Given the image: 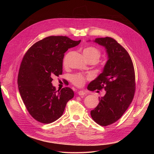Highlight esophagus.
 Wrapping results in <instances>:
<instances>
[{"label": "esophagus", "instance_id": "obj_1", "mask_svg": "<svg viewBox=\"0 0 154 154\" xmlns=\"http://www.w3.org/2000/svg\"><path fill=\"white\" fill-rule=\"evenodd\" d=\"M78 94L79 95V96H84L86 93H85V91H78Z\"/></svg>", "mask_w": 154, "mask_h": 154}]
</instances>
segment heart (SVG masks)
Returning <instances> with one entry per match:
<instances>
[{"instance_id":"1","label":"heart","mask_w":154,"mask_h":154,"mask_svg":"<svg viewBox=\"0 0 154 154\" xmlns=\"http://www.w3.org/2000/svg\"><path fill=\"white\" fill-rule=\"evenodd\" d=\"M83 54L86 59H94L96 61H98L100 57V53L99 51L93 46H90L85 48L83 50ZM88 79V77H85L80 74L72 75L70 76L69 78L71 83L77 87L83 86L85 85L86 80Z\"/></svg>"}]
</instances>
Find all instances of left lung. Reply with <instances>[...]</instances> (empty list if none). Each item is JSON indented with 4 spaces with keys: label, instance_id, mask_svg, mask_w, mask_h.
I'll return each instance as SVG.
<instances>
[{
    "label": "left lung",
    "instance_id": "8db88e82",
    "mask_svg": "<svg viewBox=\"0 0 154 154\" xmlns=\"http://www.w3.org/2000/svg\"><path fill=\"white\" fill-rule=\"evenodd\" d=\"M94 42L106 49L108 60L103 72L88 90H105L97 106L91 111L93 119L101 126L116 122L132 102L135 93V74L134 64L128 52L115 39L98 38Z\"/></svg>",
    "mask_w": 154,
    "mask_h": 154
}]
</instances>
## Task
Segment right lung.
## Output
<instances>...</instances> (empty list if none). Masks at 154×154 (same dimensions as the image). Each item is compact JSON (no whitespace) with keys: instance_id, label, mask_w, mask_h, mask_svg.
<instances>
[{"instance_id":"obj_1","label":"right lung","mask_w":154,"mask_h":154,"mask_svg":"<svg viewBox=\"0 0 154 154\" xmlns=\"http://www.w3.org/2000/svg\"><path fill=\"white\" fill-rule=\"evenodd\" d=\"M80 42V40L73 41L67 36H50L35 42L22 60L18 88L29 114L37 121H55L73 98L74 93L70 88L56 91L52 81L53 77L62 74L64 53Z\"/></svg>"}]
</instances>
